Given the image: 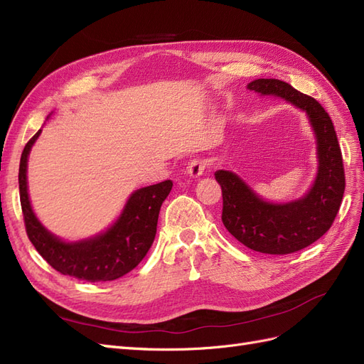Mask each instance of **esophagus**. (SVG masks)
<instances>
[{
    "instance_id": "esophagus-1",
    "label": "esophagus",
    "mask_w": 364,
    "mask_h": 364,
    "mask_svg": "<svg viewBox=\"0 0 364 364\" xmlns=\"http://www.w3.org/2000/svg\"><path fill=\"white\" fill-rule=\"evenodd\" d=\"M206 167H208V161L205 158H196L188 164L186 173H188L191 178H199V176L203 174Z\"/></svg>"
}]
</instances>
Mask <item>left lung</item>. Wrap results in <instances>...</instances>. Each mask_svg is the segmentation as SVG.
Masks as SVG:
<instances>
[{
	"instance_id": "8db88e82",
	"label": "left lung",
	"mask_w": 364,
	"mask_h": 364,
	"mask_svg": "<svg viewBox=\"0 0 364 364\" xmlns=\"http://www.w3.org/2000/svg\"><path fill=\"white\" fill-rule=\"evenodd\" d=\"M247 90L281 97L302 109L316 134L317 176L299 200L266 202L235 173L215 171L223 196L222 222L230 235L255 252L287 255L313 245L331 228L345 193L343 158L333 121L313 97L278 79L253 80Z\"/></svg>"
}]
</instances>
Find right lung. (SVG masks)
Masks as SVG:
<instances>
[{
	"mask_svg": "<svg viewBox=\"0 0 364 364\" xmlns=\"http://www.w3.org/2000/svg\"><path fill=\"white\" fill-rule=\"evenodd\" d=\"M39 135L41 130L26 144L18 176L21 208L31 245L54 270L75 279L105 282L124 277L138 266L153 245L159 209L170 194L173 182L164 181L132 193L123 213L106 232L67 243L41 225L28 200L27 159Z\"/></svg>",
	"mask_w": 364,
	"mask_h": 364,
	"instance_id": "obj_1",
	"label": "right lung"
}]
</instances>
